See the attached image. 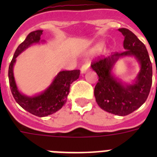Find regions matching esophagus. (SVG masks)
I'll return each mask as SVG.
<instances>
[{"mask_svg": "<svg viewBox=\"0 0 157 157\" xmlns=\"http://www.w3.org/2000/svg\"><path fill=\"white\" fill-rule=\"evenodd\" d=\"M89 68H90V63H85L84 65H82V67H81V73H86V71L89 70Z\"/></svg>", "mask_w": 157, "mask_h": 157, "instance_id": "34e87169", "label": "esophagus"}]
</instances>
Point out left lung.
Wrapping results in <instances>:
<instances>
[{"instance_id":"8db88e82","label":"left lung","mask_w":157,"mask_h":157,"mask_svg":"<svg viewBox=\"0 0 157 157\" xmlns=\"http://www.w3.org/2000/svg\"><path fill=\"white\" fill-rule=\"evenodd\" d=\"M118 31L124 36L125 51L98 59L92 63L91 67L98 76L94 88L98 105L106 112L123 117L139 108L147 100L152 83V67L144 43L129 29L119 28ZM124 56H134L140 66L132 84L123 83L112 73L115 63Z\"/></svg>"}]
</instances>
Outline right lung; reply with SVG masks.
<instances>
[{"mask_svg":"<svg viewBox=\"0 0 157 157\" xmlns=\"http://www.w3.org/2000/svg\"><path fill=\"white\" fill-rule=\"evenodd\" d=\"M42 32V30L32 32L24 41L18 45L11 60L8 72L10 90L16 102L23 109L39 117H47L61 109L67 102L71 84L77 80L80 76V70L61 71L54 77L50 86L41 93L33 96H27L18 90L13 76V65L16 58L33 44L45 42V40H40Z\"/></svg>","mask_w":157,"mask_h":157,"instance_id":"right-lung-1","label":"right lung"}]
</instances>
